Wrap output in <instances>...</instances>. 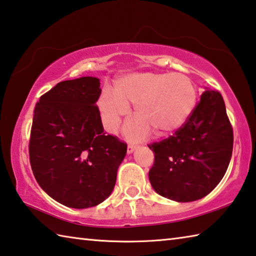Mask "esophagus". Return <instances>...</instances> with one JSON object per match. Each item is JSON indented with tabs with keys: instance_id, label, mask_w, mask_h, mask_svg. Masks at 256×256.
<instances>
[{
	"instance_id": "1",
	"label": "esophagus",
	"mask_w": 256,
	"mask_h": 256,
	"mask_svg": "<svg viewBox=\"0 0 256 256\" xmlns=\"http://www.w3.org/2000/svg\"><path fill=\"white\" fill-rule=\"evenodd\" d=\"M136 146H133V144H128V154L133 153V151L136 150Z\"/></svg>"
}]
</instances>
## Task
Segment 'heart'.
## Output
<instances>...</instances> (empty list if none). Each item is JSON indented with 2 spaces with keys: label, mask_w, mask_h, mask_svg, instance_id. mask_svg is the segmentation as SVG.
Listing matches in <instances>:
<instances>
[{
  "label": "heart",
  "mask_w": 256,
  "mask_h": 256,
  "mask_svg": "<svg viewBox=\"0 0 256 256\" xmlns=\"http://www.w3.org/2000/svg\"><path fill=\"white\" fill-rule=\"evenodd\" d=\"M197 103V90L184 74L141 72L120 80L115 92L105 90L98 106L110 132L118 130L120 120L134 106L138 120L125 126L130 138H141L150 131L166 136L180 128L192 114Z\"/></svg>",
  "instance_id": "heart-1"
}]
</instances>
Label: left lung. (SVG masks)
<instances>
[{
    "instance_id": "8db88e82",
    "label": "left lung",
    "mask_w": 256,
    "mask_h": 256,
    "mask_svg": "<svg viewBox=\"0 0 256 256\" xmlns=\"http://www.w3.org/2000/svg\"><path fill=\"white\" fill-rule=\"evenodd\" d=\"M233 128L220 92L206 90L187 122L174 136L148 146L154 162L148 179L171 200L194 202L212 192L228 168Z\"/></svg>"
}]
</instances>
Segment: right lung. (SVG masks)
Segmentation results:
<instances>
[{"mask_svg": "<svg viewBox=\"0 0 256 256\" xmlns=\"http://www.w3.org/2000/svg\"><path fill=\"white\" fill-rule=\"evenodd\" d=\"M100 80H64L34 108L29 156L36 182L51 198L72 208L103 202L113 192L128 146L106 136L96 102Z\"/></svg>", "mask_w": 256, "mask_h": 256, "instance_id": "right-lung-1", "label": "right lung"}]
</instances>
